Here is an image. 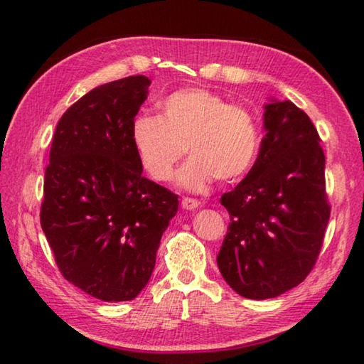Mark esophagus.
<instances>
[{
    "mask_svg": "<svg viewBox=\"0 0 364 364\" xmlns=\"http://www.w3.org/2000/svg\"><path fill=\"white\" fill-rule=\"evenodd\" d=\"M199 205H200V202L197 199H193V197H183L181 199V207L184 208V210H196Z\"/></svg>",
    "mask_w": 364,
    "mask_h": 364,
    "instance_id": "esophagus-1",
    "label": "esophagus"
}]
</instances>
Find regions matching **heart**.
I'll return each mask as SVG.
<instances>
[{
	"mask_svg": "<svg viewBox=\"0 0 364 364\" xmlns=\"http://www.w3.org/2000/svg\"><path fill=\"white\" fill-rule=\"evenodd\" d=\"M133 146L139 164L156 181L178 173L180 186L202 191L215 178L234 181L255 164L260 151V127L255 115L241 104L204 88L180 90L162 102V115H139L133 123Z\"/></svg>",
	"mask_w": 364,
	"mask_h": 364,
	"instance_id": "heart-1",
	"label": "heart"
}]
</instances>
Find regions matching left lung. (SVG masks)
<instances>
[{"label": "left lung", "instance_id": "left-lung-1", "mask_svg": "<svg viewBox=\"0 0 364 364\" xmlns=\"http://www.w3.org/2000/svg\"><path fill=\"white\" fill-rule=\"evenodd\" d=\"M264 132L254 167L220 199L231 218L220 273L252 300L278 297L306 278L331 215L321 138L310 117L291 101H271Z\"/></svg>", "mask_w": 364, "mask_h": 364}]
</instances>
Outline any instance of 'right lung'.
Instances as JSON below:
<instances>
[{"label": "right lung", "mask_w": 364, "mask_h": 364, "mask_svg": "<svg viewBox=\"0 0 364 364\" xmlns=\"http://www.w3.org/2000/svg\"><path fill=\"white\" fill-rule=\"evenodd\" d=\"M151 80L133 75L91 90L56 127L40 223L64 278L104 301L146 287L178 196L143 176L133 123Z\"/></svg>", "instance_id": "add662e5"}]
</instances>
